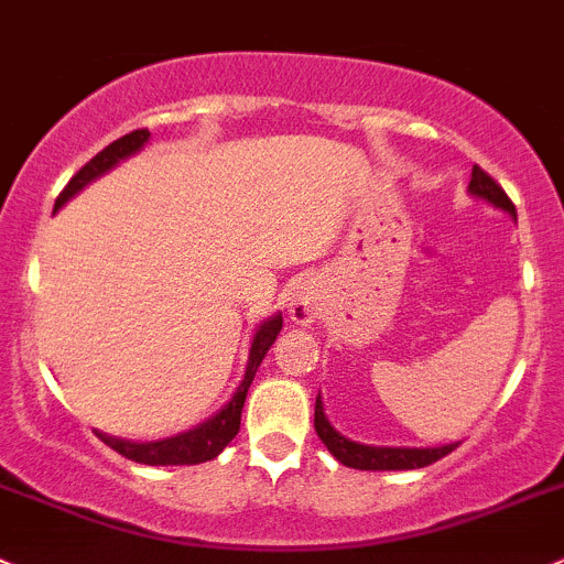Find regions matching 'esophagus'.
I'll use <instances>...</instances> for the list:
<instances>
[{"mask_svg":"<svg viewBox=\"0 0 564 564\" xmlns=\"http://www.w3.org/2000/svg\"><path fill=\"white\" fill-rule=\"evenodd\" d=\"M290 315H293L295 323H312L317 315V306L312 301V295L295 293L293 301H290Z\"/></svg>","mask_w":564,"mask_h":564,"instance_id":"34e87169","label":"esophagus"}]
</instances>
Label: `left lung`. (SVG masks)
<instances>
[{
	"mask_svg": "<svg viewBox=\"0 0 564 564\" xmlns=\"http://www.w3.org/2000/svg\"><path fill=\"white\" fill-rule=\"evenodd\" d=\"M469 193L484 197V200H489L491 206L502 208V212H508L510 217H516L513 200L505 195V189L499 187L484 167L478 165L473 167ZM315 432L325 443V448L336 456V462H341L345 467H352V469H417V467H429V464H434L437 458L448 456L451 451L458 448V443L443 445V448H375V445L352 443V440L341 437V434L330 426L328 417H325L323 412L321 397H317L315 402Z\"/></svg>",
	"mask_w": 564,
	"mask_h": 564,
	"instance_id": "left-lung-1",
	"label": "left lung"
}]
</instances>
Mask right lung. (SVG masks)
Returning <instances> with one entry per match:
<instances>
[{
	"label": "right lung",
	"instance_id": "add662e5",
	"mask_svg": "<svg viewBox=\"0 0 564 564\" xmlns=\"http://www.w3.org/2000/svg\"><path fill=\"white\" fill-rule=\"evenodd\" d=\"M147 141H149V130L143 127V130H132V132H127V135H121L119 141L108 143L100 154L91 156V160L86 162V165L80 167L73 178H69L67 187L62 189L59 197H56L54 208H59L62 203L69 200V197L78 193L80 187H86L91 178H97L100 173L110 171L116 162L124 160V156H130L132 152H138V149H141ZM280 330H282V315H274L271 321H265L263 325H260L258 334H254V339H252V347H249L247 371H243V380H241V386L236 388L234 399H230V402L225 404L217 415L208 417V421L200 423V426H195L193 432H184V434H178V437H171V440H160V443H127V440L106 437V434H97V437H100L108 448H113L116 454H121L124 458H130V462H138V464H203V462H212V458L223 454L225 445H228L230 440L239 434L243 399H247L249 386H252L254 371H258L260 361H263L265 352H269V347L274 345V339Z\"/></svg>",
	"mask_w": 564,
	"mask_h": 564
}]
</instances>
